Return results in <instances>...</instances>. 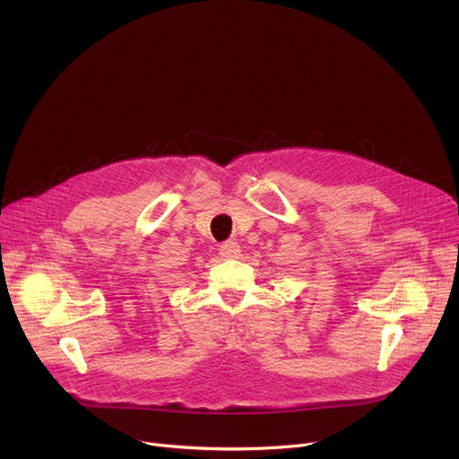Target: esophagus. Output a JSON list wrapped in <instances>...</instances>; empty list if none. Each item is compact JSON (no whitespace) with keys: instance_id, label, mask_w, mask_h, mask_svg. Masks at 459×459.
Instances as JSON below:
<instances>
[{"instance_id":"obj_1","label":"esophagus","mask_w":459,"mask_h":459,"mask_svg":"<svg viewBox=\"0 0 459 459\" xmlns=\"http://www.w3.org/2000/svg\"><path fill=\"white\" fill-rule=\"evenodd\" d=\"M239 246L236 242H225L221 247H220V255L225 256V258H238L239 256Z\"/></svg>"}]
</instances>
